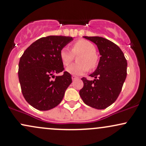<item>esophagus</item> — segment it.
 <instances>
[{"label":"esophagus","mask_w":146,"mask_h":146,"mask_svg":"<svg viewBox=\"0 0 146 146\" xmlns=\"http://www.w3.org/2000/svg\"><path fill=\"white\" fill-rule=\"evenodd\" d=\"M77 76H74V75H73V76H72V80H73V81H74V80H75V79H77Z\"/></svg>","instance_id":"obj_1"}]
</instances>
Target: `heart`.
Wrapping results in <instances>:
<instances>
[{
	"label": "heart",
	"mask_w": 146,
	"mask_h": 146,
	"mask_svg": "<svg viewBox=\"0 0 146 146\" xmlns=\"http://www.w3.org/2000/svg\"><path fill=\"white\" fill-rule=\"evenodd\" d=\"M95 46L88 40H79L72 44V51L67 46L61 48L60 58L65 66L70 65L73 60L74 55L81 54L78 57V63H74L67 67L68 73L73 75H81L88 72L89 67L95 68L98 65V57L97 56Z\"/></svg>",
	"instance_id": "1"
}]
</instances>
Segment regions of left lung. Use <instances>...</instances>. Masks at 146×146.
Returning a JSON list of instances; mask_svg holds the SVG:
<instances>
[{"label":"left lung","instance_id":"1","mask_svg":"<svg viewBox=\"0 0 146 146\" xmlns=\"http://www.w3.org/2000/svg\"><path fill=\"white\" fill-rule=\"evenodd\" d=\"M98 46L101 56L98 67L89 81L83 77L84 87L79 95L84 102L90 107L104 109L115 100L123 88L127 76V62L123 51L113 42L102 37H88Z\"/></svg>","mask_w":146,"mask_h":146}]
</instances>
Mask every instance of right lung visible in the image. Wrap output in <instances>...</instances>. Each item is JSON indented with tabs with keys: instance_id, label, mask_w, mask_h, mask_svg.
<instances>
[{
	"instance_id": "right-lung-1",
	"label": "right lung",
	"mask_w": 146,
	"mask_h": 146,
	"mask_svg": "<svg viewBox=\"0 0 146 146\" xmlns=\"http://www.w3.org/2000/svg\"><path fill=\"white\" fill-rule=\"evenodd\" d=\"M72 37L51 35L36 40L23 52L19 63V80L21 92L30 105L40 111L58 106L72 83V76L64 72L60 58L61 48L71 41Z\"/></svg>"
}]
</instances>
